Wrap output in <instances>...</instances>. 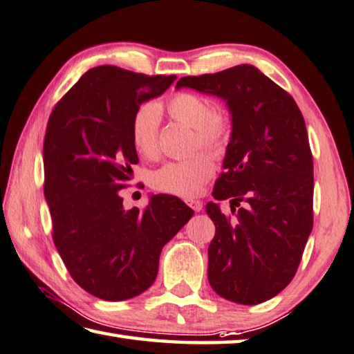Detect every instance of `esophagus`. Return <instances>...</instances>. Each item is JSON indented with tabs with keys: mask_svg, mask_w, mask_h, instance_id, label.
<instances>
[{
	"mask_svg": "<svg viewBox=\"0 0 354 354\" xmlns=\"http://www.w3.org/2000/svg\"><path fill=\"white\" fill-rule=\"evenodd\" d=\"M187 203H188V205L191 207V208H193L194 209V212L196 213H199L201 212V209H202V202L201 201H187Z\"/></svg>",
	"mask_w": 354,
	"mask_h": 354,
	"instance_id": "obj_1",
	"label": "esophagus"
}]
</instances>
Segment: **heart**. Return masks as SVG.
Returning a JSON list of instances; mask_svg holds the SVG:
<instances>
[{"instance_id": "1", "label": "heart", "mask_w": 354, "mask_h": 354, "mask_svg": "<svg viewBox=\"0 0 354 354\" xmlns=\"http://www.w3.org/2000/svg\"><path fill=\"white\" fill-rule=\"evenodd\" d=\"M167 111L172 120L194 129L193 147L207 149L221 155L230 141L232 121L225 111L213 110L207 97L194 93H177L167 101ZM161 111L152 102L140 105L132 118L130 136L136 152L152 158L158 152V130ZM213 161L207 153H196L182 161H169L152 174V187L161 193L191 199L202 191L213 174Z\"/></svg>"}]
</instances>
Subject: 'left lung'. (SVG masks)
Instances as JSON below:
<instances>
[{
  "mask_svg": "<svg viewBox=\"0 0 354 354\" xmlns=\"http://www.w3.org/2000/svg\"><path fill=\"white\" fill-rule=\"evenodd\" d=\"M188 86L224 99L232 136L207 214L216 227L208 281L216 294L258 305L292 281L313 230L314 174L305 120L294 97L253 65L187 76ZM231 201L234 218L220 212ZM239 212H236V207Z\"/></svg>",
  "mask_w": 354,
  "mask_h": 354,
  "instance_id": "1",
  "label": "left lung"
}]
</instances>
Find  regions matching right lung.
Segmentation results:
<instances>
[{
    "instance_id": "right-lung-1",
    "label": "right lung",
    "mask_w": 354,
    "mask_h": 354,
    "mask_svg": "<svg viewBox=\"0 0 354 354\" xmlns=\"http://www.w3.org/2000/svg\"><path fill=\"white\" fill-rule=\"evenodd\" d=\"M174 80L91 68L48 120L43 166L53 239L73 280L97 299L121 301L145 292L157 278L161 249L194 214L174 196H151L142 212L124 209L120 196L138 163L133 113Z\"/></svg>"
}]
</instances>
